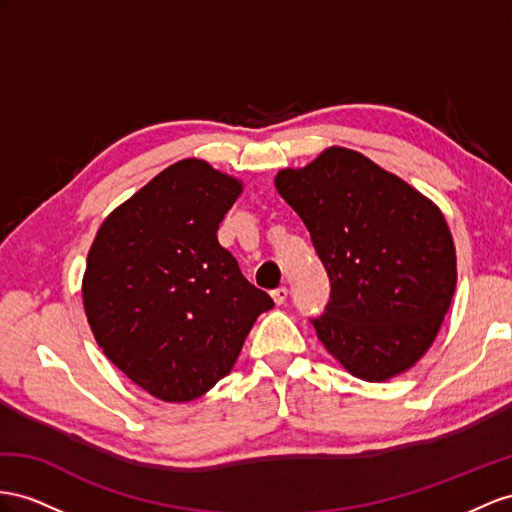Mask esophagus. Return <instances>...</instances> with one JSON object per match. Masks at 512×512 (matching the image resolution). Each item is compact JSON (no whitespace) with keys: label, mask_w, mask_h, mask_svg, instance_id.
Segmentation results:
<instances>
[{"label":"esophagus","mask_w":512,"mask_h":512,"mask_svg":"<svg viewBox=\"0 0 512 512\" xmlns=\"http://www.w3.org/2000/svg\"><path fill=\"white\" fill-rule=\"evenodd\" d=\"M287 294H290V292H287V287H277V290L272 292L274 303H277V305H283L285 300H287Z\"/></svg>","instance_id":"1"}]
</instances>
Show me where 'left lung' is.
<instances>
[{
    "label": "left lung",
    "mask_w": 512,
    "mask_h": 512,
    "mask_svg": "<svg viewBox=\"0 0 512 512\" xmlns=\"http://www.w3.org/2000/svg\"><path fill=\"white\" fill-rule=\"evenodd\" d=\"M331 281L313 318L324 348L357 378L389 381L435 342L456 290L454 240L441 209L370 157L331 147L279 170Z\"/></svg>",
    "instance_id": "obj_1"
}]
</instances>
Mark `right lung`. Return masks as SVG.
Segmentation results:
<instances>
[{
  "label": "right lung",
  "instance_id": "right-lung-1",
  "mask_svg": "<svg viewBox=\"0 0 512 512\" xmlns=\"http://www.w3.org/2000/svg\"><path fill=\"white\" fill-rule=\"evenodd\" d=\"M242 181L188 157L103 220L86 259L84 309L99 348L131 383L190 402L227 376L272 298L218 244Z\"/></svg>",
  "mask_w": 512,
  "mask_h": 512
}]
</instances>
